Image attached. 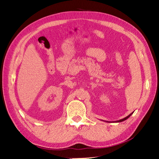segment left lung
<instances>
[{"instance_id":"8db88e82","label":"left lung","mask_w":159,"mask_h":159,"mask_svg":"<svg viewBox=\"0 0 159 159\" xmlns=\"http://www.w3.org/2000/svg\"><path fill=\"white\" fill-rule=\"evenodd\" d=\"M133 113H133H130L128 116H127L126 117H125V118H123V119H120V120H119V121H112V122H111V121H105V122H107V123H119V122H122V121H125V120H126V119H127L130 116H131V115H132Z\"/></svg>"}]
</instances>
